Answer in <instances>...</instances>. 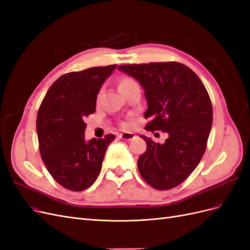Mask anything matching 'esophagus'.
<instances>
[{"label":"esophagus","mask_w":250,"mask_h":250,"mask_svg":"<svg viewBox=\"0 0 250 250\" xmlns=\"http://www.w3.org/2000/svg\"><path fill=\"white\" fill-rule=\"evenodd\" d=\"M120 139L122 140H125V141H130V140H133L135 138V135L133 133H130V132H124V133H121L119 135Z\"/></svg>","instance_id":"34e87169"}]
</instances>
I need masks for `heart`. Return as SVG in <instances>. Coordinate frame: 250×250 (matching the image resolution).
I'll return each instance as SVG.
<instances>
[{
    "mask_svg": "<svg viewBox=\"0 0 250 250\" xmlns=\"http://www.w3.org/2000/svg\"><path fill=\"white\" fill-rule=\"evenodd\" d=\"M135 85H138L137 81L129 76H122L118 79V88L122 94L126 93L128 89H130L131 87H133ZM123 126L125 128H128L130 125L128 123H124Z\"/></svg>",
    "mask_w": 250,
    "mask_h": 250,
    "instance_id": "b5f03b06",
    "label": "heart"
}]
</instances>
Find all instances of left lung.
Returning a JSON list of instances; mask_svg holds the SVG:
<instances>
[{
  "label": "left lung",
  "mask_w": 250,
  "mask_h": 250,
  "mask_svg": "<svg viewBox=\"0 0 250 250\" xmlns=\"http://www.w3.org/2000/svg\"><path fill=\"white\" fill-rule=\"evenodd\" d=\"M118 69L137 79L145 90L150 119L146 130L167 132L164 144L145 140L138 160L141 176L156 190L179 186L197 167L207 149L213 122L210 98L190 67L176 62L122 64Z\"/></svg>",
  "instance_id": "8db88e82"
}]
</instances>
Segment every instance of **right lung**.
<instances>
[{
	"label": "right lung",
	"mask_w": 250,
	"mask_h": 250,
	"mask_svg": "<svg viewBox=\"0 0 250 250\" xmlns=\"http://www.w3.org/2000/svg\"><path fill=\"white\" fill-rule=\"evenodd\" d=\"M117 64L94 66L59 77L49 88L36 118L42 160L57 183L83 191L99 175L109 144L116 139L84 140V119L96 111L100 87Z\"/></svg>",
	"instance_id": "1"
}]
</instances>
